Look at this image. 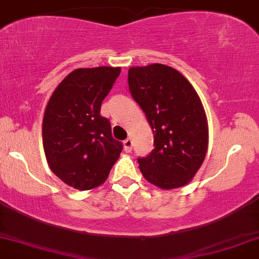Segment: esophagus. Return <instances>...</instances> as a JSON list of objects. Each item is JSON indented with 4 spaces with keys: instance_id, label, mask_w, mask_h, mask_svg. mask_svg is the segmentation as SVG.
<instances>
[{
    "instance_id": "obj_1",
    "label": "esophagus",
    "mask_w": 259,
    "mask_h": 259,
    "mask_svg": "<svg viewBox=\"0 0 259 259\" xmlns=\"http://www.w3.org/2000/svg\"><path fill=\"white\" fill-rule=\"evenodd\" d=\"M124 150H125V152H130V151L133 150V141L132 139H126L124 140Z\"/></svg>"
}]
</instances>
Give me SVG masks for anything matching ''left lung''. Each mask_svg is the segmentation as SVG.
Masks as SVG:
<instances>
[{"mask_svg": "<svg viewBox=\"0 0 259 259\" xmlns=\"http://www.w3.org/2000/svg\"><path fill=\"white\" fill-rule=\"evenodd\" d=\"M127 82L154 138L152 152L138 159L142 175L163 190L187 185L208 148L207 117L197 92L180 72L159 63L129 68Z\"/></svg>", "mask_w": 259, "mask_h": 259, "instance_id": "8db88e82", "label": "left lung"}]
</instances>
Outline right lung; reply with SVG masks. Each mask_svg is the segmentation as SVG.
Masks as SVG:
<instances>
[{"label": "right lung", "mask_w": 259, "mask_h": 259, "mask_svg": "<svg viewBox=\"0 0 259 259\" xmlns=\"http://www.w3.org/2000/svg\"><path fill=\"white\" fill-rule=\"evenodd\" d=\"M120 67L79 68L62 80L50 97L42 120L45 156L67 185L91 190L108 178L123 150L112 138L111 123L100 114Z\"/></svg>", "instance_id": "add662e5"}]
</instances>
